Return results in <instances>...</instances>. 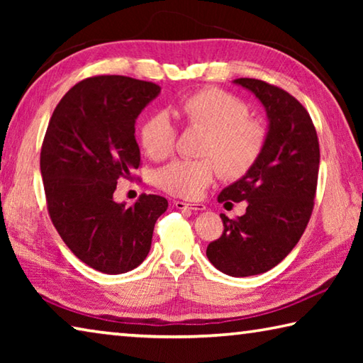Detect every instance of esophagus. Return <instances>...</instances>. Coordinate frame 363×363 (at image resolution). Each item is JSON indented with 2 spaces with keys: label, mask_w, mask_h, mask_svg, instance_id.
<instances>
[{
  "label": "esophagus",
  "mask_w": 363,
  "mask_h": 363,
  "mask_svg": "<svg viewBox=\"0 0 363 363\" xmlns=\"http://www.w3.org/2000/svg\"><path fill=\"white\" fill-rule=\"evenodd\" d=\"M174 206L177 210H194V211H203L205 205L201 203H186V201H174Z\"/></svg>",
  "instance_id": "esophagus-1"
}]
</instances>
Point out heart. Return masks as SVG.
Here are the masks:
<instances>
[{"label": "heart", "mask_w": 363, "mask_h": 363, "mask_svg": "<svg viewBox=\"0 0 363 363\" xmlns=\"http://www.w3.org/2000/svg\"><path fill=\"white\" fill-rule=\"evenodd\" d=\"M179 115L187 128L206 131L201 160H174L155 174L157 186L181 199L203 194L220 171L225 179H240L253 169L267 143V130L250 118L240 97L219 88H203L184 97ZM177 130L167 112L147 116L139 130L140 145L153 160L167 158L174 149Z\"/></svg>", "instance_id": "1"}]
</instances>
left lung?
I'll return each mask as SVG.
<instances>
[{
  "label": "left lung",
  "mask_w": 363,
  "mask_h": 363,
  "mask_svg": "<svg viewBox=\"0 0 363 363\" xmlns=\"http://www.w3.org/2000/svg\"><path fill=\"white\" fill-rule=\"evenodd\" d=\"M235 83L266 108L267 143L253 169L219 194V203L248 206L237 219L220 214L224 230L206 256L220 272L248 277L277 266L304 233L314 210L320 147L311 115L290 93L262 79Z\"/></svg>",
  "instance_id": "1"
}]
</instances>
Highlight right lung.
I'll list each match as a JSON object with an SVG mask.
<instances>
[{
	"instance_id": "1",
	"label": "right lung",
	"mask_w": 363,
	"mask_h": 363,
	"mask_svg": "<svg viewBox=\"0 0 363 363\" xmlns=\"http://www.w3.org/2000/svg\"><path fill=\"white\" fill-rule=\"evenodd\" d=\"M160 86L121 75L77 83L49 120L40 168L48 213L78 259L104 274H123L150 251L157 219L168 200L143 194L131 206L116 203L120 179L140 167L134 123Z\"/></svg>"
}]
</instances>
